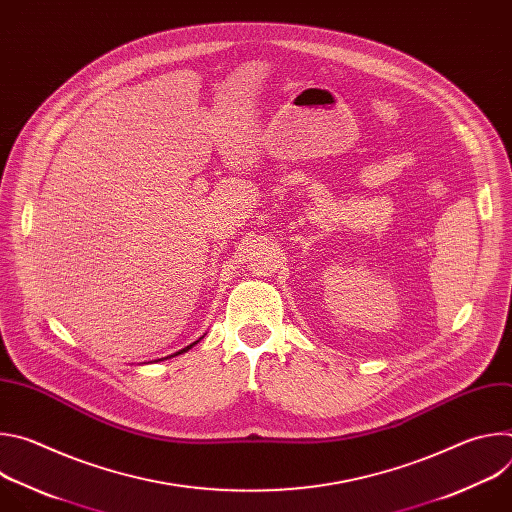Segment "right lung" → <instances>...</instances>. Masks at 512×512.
<instances>
[{"mask_svg":"<svg viewBox=\"0 0 512 512\" xmlns=\"http://www.w3.org/2000/svg\"><path fill=\"white\" fill-rule=\"evenodd\" d=\"M188 348H192V344H190V346H186V348H184V350H180V352H176V354H182V352H186V350H188ZM176 354H172V356H176Z\"/></svg>","mask_w":512,"mask_h":512,"instance_id":"1","label":"right lung"}]
</instances>
